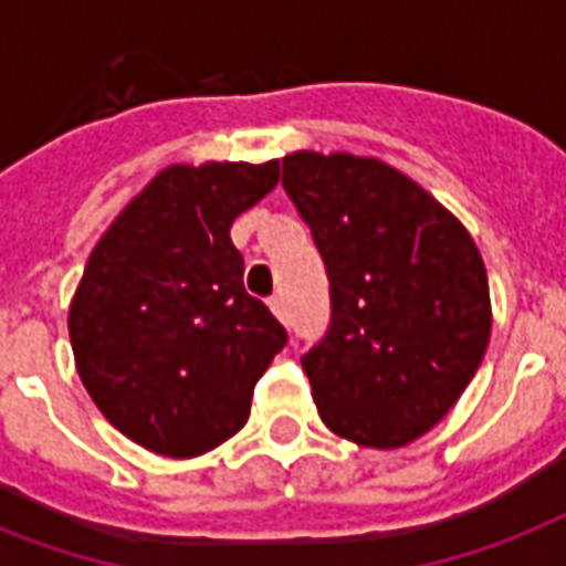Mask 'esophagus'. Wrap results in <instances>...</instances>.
Returning a JSON list of instances; mask_svg holds the SVG:
<instances>
[{
  "mask_svg": "<svg viewBox=\"0 0 566 566\" xmlns=\"http://www.w3.org/2000/svg\"><path fill=\"white\" fill-rule=\"evenodd\" d=\"M270 311H273L275 317L282 319H287V311H284V300H282V293H275V296H270Z\"/></svg>",
  "mask_w": 566,
  "mask_h": 566,
  "instance_id": "1",
  "label": "esophagus"
}]
</instances>
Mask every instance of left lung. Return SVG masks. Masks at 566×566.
Instances as JSON below:
<instances>
[{
  "mask_svg": "<svg viewBox=\"0 0 566 566\" xmlns=\"http://www.w3.org/2000/svg\"><path fill=\"white\" fill-rule=\"evenodd\" d=\"M282 185L328 275L332 319L302 355L319 417L358 447H405L447 417L482 364V255L434 196L376 158L293 153Z\"/></svg>",
  "mask_w": 566,
  "mask_h": 566,
  "instance_id": "8db88e82",
  "label": "left lung"
}]
</instances>
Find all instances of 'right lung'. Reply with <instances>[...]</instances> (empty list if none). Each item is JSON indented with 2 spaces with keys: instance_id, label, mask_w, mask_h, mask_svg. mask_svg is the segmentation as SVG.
<instances>
[{
  "instance_id": "add662e5",
  "label": "right lung",
  "mask_w": 566,
  "mask_h": 566,
  "mask_svg": "<svg viewBox=\"0 0 566 566\" xmlns=\"http://www.w3.org/2000/svg\"><path fill=\"white\" fill-rule=\"evenodd\" d=\"M275 181L279 161L167 167L84 266L70 305L78 376L99 411L158 455H202L238 434L287 344L243 287L229 234Z\"/></svg>"
}]
</instances>
